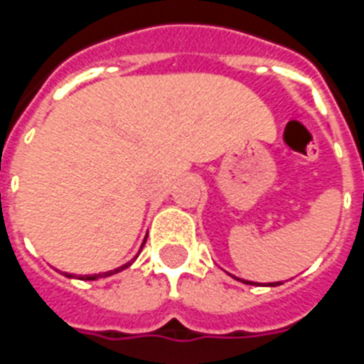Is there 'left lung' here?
Returning <instances> with one entry per match:
<instances>
[{"label":"left lung","instance_id":"1","mask_svg":"<svg viewBox=\"0 0 364 364\" xmlns=\"http://www.w3.org/2000/svg\"><path fill=\"white\" fill-rule=\"evenodd\" d=\"M243 283H249V285H257V283H251V282H243ZM272 287H274V285H282V283H270Z\"/></svg>","mask_w":364,"mask_h":364}]
</instances>
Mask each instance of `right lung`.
<instances>
[{
	"label": "right lung",
	"instance_id": "right-lung-1",
	"mask_svg": "<svg viewBox=\"0 0 364 364\" xmlns=\"http://www.w3.org/2000/svg\"><path fill=\"white\" fill-rule=\"evenodd\" d=\"M143 245H145V242H143ZM141 245V247H143ZM132 262H126V264H122L121 268H115V270H111V272H105V274H94V276H85L82 277V279H90V282H92V279H98V277H107V276H113V274H117V272H121V270H124V268H128V266H130ZM68 277H73L70 274V276Z\"/></svg>",
	"mask_w": 364,
	"mask_h": 364
}]
</instances>
